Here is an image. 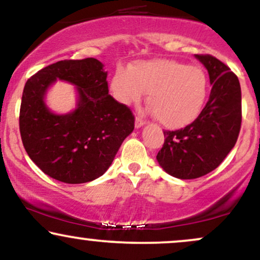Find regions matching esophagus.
I'll use <instances>...</instances> for the list:
<instances>
[{
    "instance_id": "esophagus-1",
    "label": "esophagus",
    "mask_w": 260,
    "mask_h": 260,
    "mask_svg": "<svg viewBox=\"0 0 260 260\" xmlns=\"http://www.w3.org/2000/svg\"><path fill=\"white\" fill-rule=\"evenodd\" d=\"M143 124H145L144 118H142L140 116H137V117H136V127L139 128V127H142Z\"/></svg>"
}]
</instances>
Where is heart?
<instances>
[{
    "instance_id": "obj_1",
    "label": "heart",
    "mask_w": 260,
    "mask_h": 260,
    "mask_svg": "<svg viewBox=\"0 0 260 260\" xmlns=\"http://www.w3.org/2000/svg\"><path fill=\"white\" fill-rule=\"evenodd\" d=\"M113 96L124 105L148 92V104L166 128L186 127L201 113L208 91L204 71L172 59H151L118 68L111 79Z\"/></svg>"
}]
</instances>
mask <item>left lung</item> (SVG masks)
Here are the masks:
<instances>
[{
  "mask_svg": "<svg viewBox=\"0 0 260 260\" xmlns=\"http://www.w3.org/2000/svg\"><path fill=\"white\" fill-rule=\"evenodd\" d=\"M205 66L211 91L190 124L164 131L165 142L156 159L168 174L181 180L202 177L215 170L237 142L242 122V99L237 76L211 55H196Z\"/></svg>",
  "mask_w": 260,
  "mask_h": 260,
  "instance_id": "8db88e82",
  "label": "left lung"
}]
</instances>
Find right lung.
Instances as JSON below:
<instances>
[{"label": "right lung", "mask_w": 260, "mask_h": 260, "mask_svg": "<svg viewBox=\"0 0 260 260\" xmlns=\"http://www.w3.org/2000/svg\"><path fill=\"white\" fill-rule=\"evenodd\" d=\"M103 67L92 57L63 59L26 80L19 112L20 137L29 157L55 180L78 184L100 177L133 132V112L109 94ZM56 79L79 89V107L67 115H55L43 103L44 92Z\"/></svg>", "instance_id": "1"}]
</instances>
